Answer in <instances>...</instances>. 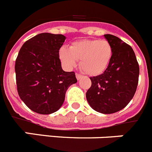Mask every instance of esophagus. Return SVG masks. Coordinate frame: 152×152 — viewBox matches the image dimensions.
I'll list each match as a JSON object with an SVG mask.
<instances>
[{
  "label": "esophagus",
  "mask_w": 152,
  "mask_h": 152,
  "mask_svg": "<svg viewBox=\"0 0 152 152\" xmlns=\"http://www.w3.org/2000/svg\"><path fill=\"white\" fill-rule=\"evenodd\" d=\"M76 79H77V80H79V79H80L82 77H83V76H82V75L78 74V73H76Z\"/></svg>",
  "instance_id": "1"
}]
</instances>
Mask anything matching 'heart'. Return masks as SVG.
I'll return each instance as SVG.
<instances>
[{"label":"heart","instance_id":"1","mask_svg":"<svg viewBox=\"0 0 152 152\" xmlns=\"http://www.w3.org/2000/svg\"><path fill=\"white\" fill-rule=\"evenodd\" d=\"M113 49L107 40L83 39L73 42L69 48L62 47L59 57L66 69H71L80 61V68L90 76H98L107 68L112 58Z\"/></svg>","mask_w":152,"mask_h":152}]
</instances>
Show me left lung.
Here are the masks:
<instances>
[{
    "label": "left lung",
    "instance_id": "8db88e82",
    "mask_svg": "<svg viewBox=\"0 0 152 152\" xmlns=\"http://www.w3.org/2000/svg\"><path fill=\"white\" fill-rule=\"evenodd\" d=\"M113 49L112 58L102 74L90 78L86 99L93 110L104 114L122 110L136 93L139 67L132 48L113 35H104Z\"/></svg>",
    "mask_w": 152,
    "mask_h": 152
}]
</instances>
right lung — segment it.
Wrapping results in <instances>:
<instances>
[{
	"label": "right lung",
	"mask_w": 152,
	"mask_h": 152,
	"mask_svg": "<svg viewBox=\"0 0 152 152\" xmlns=\"http://www.w3.org/2000/svg\"><path fill=\"white\" fill-rule=\"evenodd\" d=\"M66 37L41 33L23 44L16 63L17 91L25 104L40 114L54 113L64 104L65 94L77 82L74 72L61 67L59 50Z\"/></svg>",
	"instance_id": "1"
}]
</instances>
